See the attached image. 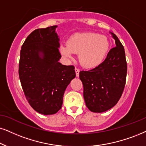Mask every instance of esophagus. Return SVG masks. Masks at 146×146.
<instances>
[{
  "instance_id": "34e87169",
  "label": "esophagus",
  "mask_w": 146,
  "mask_h": 146,
  "mask_svg": "<svg viewBox=\"0 0 146 146\" xmlns=\"http://www.w3.org/2000/svg\"><path fill=\"white\" fill-rule=\"evenodd\" d=\"M75 73H76V76H77V77H79V69H77V68H75Z\"/></svg>"
}]
</instances>
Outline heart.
<instances>
[{
  "label": "heart",
  "mask_w": 146,
  "mask_h": 146,
  "mask_svg": "<svg viewBox=\"0 0 146 146\" xmlns=\"http://www.w3.org/2000/svg\"><path fill=\"white\" fill-rule=\"evenodd\" d=\"M110 44L105 36L95 33L75 34L70 37L67 44L60 46V52L67 59H73V54H79L83 67L92 69L100 65L106 58Z\"/></svg>",
  "instance_id": "heart-1"
}]
</instances>
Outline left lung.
<instances>
[{"mask_svg":"<svg viewBox=\"0 0 146 146\" xmlns=\"http://www.w3.org/2000/svg\"><path fill=\"white\" fill-rule=\"evenodd\" d=\"M116 46L104 61L94 69L79 72L87 107L93 112H103L115 106L122 96L126 82L127 65L125 49L119 38L110 32Z\"/></svg>","mask_w":146,"mask_h":146,"instance_id":"8db88e82","label":"left lung"}]
</instances>
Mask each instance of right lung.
<instances>
[{"label": "right lung", "instance_id": "right-lung-1", "mask_svg": "<svg viewBox=\"0 0 146 146\" xmlns=\"http://www.w3.org/2000/svg\"><path fill=\"white\" fill-rule=\"evenodd\" d=\"M56 27L34 30L20 52L19 75L24 94L30 106L44 115L61 108L64 91L76 76L74 66L58 62L61 55Z\"/></svg>", "mask_w": 146, "mask_h": 146}]
</instances>
